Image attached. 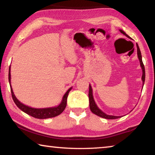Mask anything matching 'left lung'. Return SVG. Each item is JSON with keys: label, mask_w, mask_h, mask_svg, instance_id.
I'll use <instances>...</instances> for the list:
<instances>
[{"label": "left lung", "mask_w": 155, "mask_h": 155, "mask_svg": "<svg viewBox=\"0 0 155 155\" xmlns=\"http://www.w3.org/2000/svg\"><path fill=\"white\" fill-rule=\"evenodd\" d=\"M119 31L122 34H123L125 36H126L127 37H128L129 38H131L130 36H129L127 34L123 31L122 30H119ZM136 46H137V57H138V59L140 60V66L142 69V80L143 82V86H144V81H145V68H144V64L142 62V55H141V51H140V48L138 45L136 43ZM89 108L91 111L93 112V113L97 115L102 118H104V119H119V118H120L121 117H117V116H112V115H108L105 114L104 112H102L101 110L98 108L96 104H95L94 97H93V91H92V88L91 86L89 85Z\"/></svg>", "instance_id": "left-lung-1"}]
</instances>
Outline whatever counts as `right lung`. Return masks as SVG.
Masks as SVG:
<instances>
[{"label":"right lung","instance_id":"add662e5","mask_svg":"<svg viewBox=\"0 0 155 155\" xmlns=\"http://www.w3.org/2000/svg\"><path fill=\"white\" fill-rule=\"evenodd\" d=\"M11 66L9 69V81L11 87V95H12V98L14 101V102L16 104V106L18 108L24 112L25 113L30 115L36 119H48V118H52L55 117L56 116H58L59 114H60L62 112L64 109L66 108V104H67V97L70 90L72 89V87L66 92V94L62 97V100L60 104V105L55 107H51V108H31L28 106L24 105V104L19 102V101L17 99L15 95H14V93L13 91L12 87L11 85Z\"/></svg>","mask_w":155,"mask_h":155}]
</instances>
